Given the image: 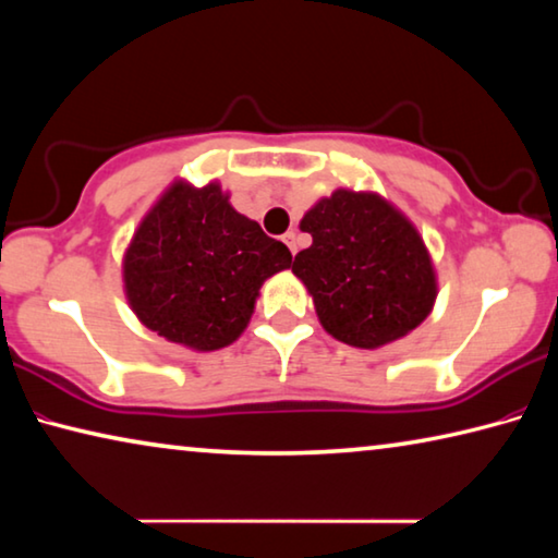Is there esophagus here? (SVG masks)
Wrapping results in <instances>:
<instances>
[{
  "label": "esophagus",
  "mask_w": 558,
  "mask_h": 558,
  "mask_svg": "<svg viewBox=\"0 0 558 558\" xmlns=\"http://www.w3.org/2000/svg\"><path fill=\"white\" fill-rule=\"evenodd\" d=\"M282 241H286L290 253H292V256H295V253H298V233L295 231H288L286 235H282Z\"/></svg>",
  "instance_id": "esophagus-1"
}]
</instances>
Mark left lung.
<instances>
[{"instance_id": "left-lung-1", "label": "left lung", "mask_w": 558, "mask_h": 558, "mask_svg": "<svg viewBox=\"0 0 558 558\" xmlns=\"http://www.w3.org/2000/svg\"><path fill=\"white\" fill-rule=\"evenodd\" d=\"M300 229L313 245L298 253L292 272L339 342L376 349L428 317L438 292L430 256L411 221L381 196L337 189Z\"/></svg>"}]
</instances>
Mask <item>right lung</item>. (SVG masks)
Returning <instances> with one entry per match:
<instances>
[{"mask_svg": "<svg viewBox=\"0 0 558 558\" xmlns=\"http://www.w3.org/2000/svg\"><path fill=\"white\" fill-rule=\"evenodd\" d=\"M290 263L288 245L235 211L219 184L179 182L140 223L122 272L140 323L214 352L243 332L263 280Z\"/></svg>", "mask_w": 558, "mask_h": 558, "instance_id": "right-lung-1", "label": "right lung"}]
</instances>
